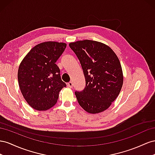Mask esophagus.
Listing matches in <instances>:
<instances>
[{"label":"esophagus","mask_w":155,"mask_h":155,"mask_svg":"<svg viewBox=\"0 0 155 155\" xmlns=\"http://www.w3.org/2000/svg\"><path fill=\"white\" fill-rule=\"evenodd\" d=\"M68 86L69 87H73V82H69L68 83Z\"/></svg>","instance_id":"1"}]
</instances>
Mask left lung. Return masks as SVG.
I'll return each instance as SVG.
<instances>
[{"label":"left lung","instance_id":"left-lung-1","mask_svg":"<svg viewBox=\"0 0 155 155\" xmlns=\"http://www.w3.org/2000/svg\"><path fill=\"white\" fill-rule=\"evenodd\" d=\"M83 69L86 87L74 92L78 103L88 113L108 109L119 94L123 83L121 65L117 55L105 44L92 40L70 43Z\"/></svg>","mask_w":155,"mask_h":155}]
</instances>
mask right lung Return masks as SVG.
Returning a JSON list of instances; mask_svg holds the SVG:
<instances>
[{
  "label": "right lung",
  "mask_w": 155,
  "mask_h": 155,
  "mask_svg": "<svg viewBox=\"0 0 155 155\" xmlns=\"http://www.w3.org/2000/svg\"><path fill=\"white\" fill-rule=\"evenodd\" d=\"M66 43L47 41L31 49L18 69L19 86L25 99L35 110H47L58 101L59 92L66 84L61 79L55 64Z\"/></svg>",
  "instance_id": "1"
}]
</instances>
